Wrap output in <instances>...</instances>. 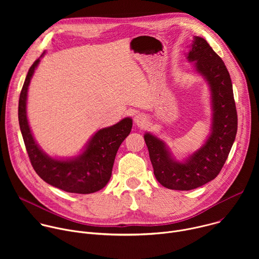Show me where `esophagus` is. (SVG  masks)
<instances>
[{
  "mask_svg": "<svg viewBox=\"0 0 259 259\" xmlns=\"http://www.w3.org/2000/svg\"><path fill=\"white\" fill-rule=\"evenodd\" d=\"M134 121H135V123H136L137 125L142 126V125L145 124L146 118H145V116H143V115H141V114H138V115L134 118Z\"/></svg>",
  "mask_w": 259,
  "mask_h": 259,
  "instance_id": "obj_1",
  "label": "esophagus"
}]
</instances>
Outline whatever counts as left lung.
<instances>
[{"instance_id":"1","label":"left lung","mask_w":259,"mask_h":259,"mask_svg":"<svg viewBox=\"0 0 259 259\" xmlns=\"http://www.w3.org/2000/svg\"><path fill=\"white\" fill-rule=\"evenodd\" d=\"M187 56L190 62H195L196 72L205 79L210 90L209 136L199 150L180 162L173 158L165 141L152 133L144 134L157 180L176 191L194 190L213 180L229 157L238 129L232 80L223 59L205 39L196 35Z\"/></svg>"}]
</instances>
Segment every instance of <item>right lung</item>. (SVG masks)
I'll return each mask as SVG.
<instances>
[{"label":"right lung","mask_w":259,"mask_h":259,"mask_svg":"<svg viewBox=\"0 0 259 259\" xmlns=\"http://www.w3.org/2000/svg\"><path fill=\"white\" fill-rule=\"evenodd\" d=\"M44 54L28 69L19 96L18 121L30 163L36 174L52 187L75 194L98 192L112 176L117 152L131 132L132 119L125 118L113 126L98 130L77 157L56 159L48 156L34 140L26 115L28 86Z\"/></svg>","instance_id":"1"}]
</instances>
